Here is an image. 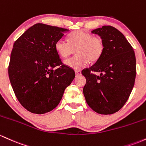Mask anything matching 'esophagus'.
I'll use <instances>...</instances> for the list:
<instances>
[{
    "label": "esophagus",
    "instance_id": "34e87169",
    "mask_svg": "<svg viewBox=\"0 0 146 146\" xmlns=\"http://www.w3.org/2000/svg\"><path fill=\"white\" fill-rule=\"evenodd\" d=\"M75 74H76V76H79V75L81 74V70H76L75 71Z\"/></svg>",
    "mask_w": 146,
    "mask_h": 146
}]
</instances>
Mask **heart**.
<instances>
[{
	"mask_svg": "<svg viewBox=\"0 0 146 146\" xmlns=\"http://www.w3.org/2000/svg\"><path fill=\"white\" fill-rule=\"evenodd\" d=\"M68 40L60 38L55 43V50L63 58H68L76 50V56L65 60L64 64L70 68L81 69L89 62L95 63L101 58L104 50V43L100 37L94 36L85 31H75L70 35Z\"/></svg>",
	"mask_w": 146,
	"mask_h": 146,
	"instance_id": "heart-1",
	"label": "heart"
}]
</instances>
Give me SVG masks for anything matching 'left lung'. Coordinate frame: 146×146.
<instances>
[{"label":"left lung","instance_id":"left-lung-1","mask_svg":"<svg viewBox=\"0 0 146 146\" xmlns=\"http://www.w3.org/2000/svg\"><path fill=\"white\" fill-rule=\"evenodd\" d=\"M104 43L102 56L92 66L84 69L83 94L88 106L101 114L118 112L132 90L136 77L135 52L120 31L110 25L92 31ZM94 72L100 73L97 76Z\"/></svg>","mask_w":146,"mask_h":146}]
</instances>
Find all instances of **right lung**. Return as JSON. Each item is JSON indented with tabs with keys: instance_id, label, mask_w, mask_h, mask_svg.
Returning a JSON list of instances; mask_svg holds the SVG:
<instances>
[{
	"instance_id": "1",
	"label": "right lung",
	"mask_w": 146,
	"mask_h": 146,
	"mask_svg": "<svg viewBox=\"0 0 146 146\" xmlns=\"http://www.w3.org/2000/svg\"><path fill=\"white\" fill-rule=\"evenodd\" d=\"M68 31L37 23L14 42L9 78L16 98L29 112L41 114L54 109L75 77L74 71L63 65L55 50L56 42Z\"/></svg>"
}]
</instances>
